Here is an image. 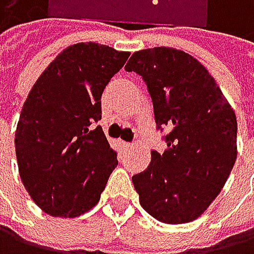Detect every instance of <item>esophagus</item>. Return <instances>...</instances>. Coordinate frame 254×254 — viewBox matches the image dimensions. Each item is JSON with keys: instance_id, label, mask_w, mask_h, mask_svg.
I'll use <instances>...</instances> for the list:
<instances>
[{"instance_id": "34e87169", "label": "esophagus", "mask_w": 254, "mask_h": 254, "mask_svg": "<svg viewBox=\"0 0 254 254\" xmlns=\"http://www.w3.org/2000/svg\"><path fill=\"white\" fill-rule=\"evenodd\" d=\"M122 146H123L125 150H128V148H131V146H132V143H129V142H122Z\"/></svg>"}]
</instances>
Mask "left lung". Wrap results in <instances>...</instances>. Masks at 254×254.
Masks as SVG:
<instances>
[{
	"mask_svg": "<svg viewBox=\"0 0 254 254\" xmlns=\"http://www.w3.org/2000/svg\"><path fill=\"white\" fill-rule=\"evenodd\" d=\"M142 76L167 150L151 151L132 176L143 209L156 220L189 223L220 193L237 158L236 114L214 78L190 54L156 47L135 51L125 67Z\"/></svg>",
	"mask_w": 254,
	"mask_h": 254,
	"instance_id": "8db88e82",
	"label": "left lung"
}]
</instances>
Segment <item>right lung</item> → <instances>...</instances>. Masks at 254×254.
I'll list each match as a JSON object with an SVG mask.
<instances>
[{
	"label": "right lung",
	"mask_w": 254,
	"mask_h": 254,
	"mask_svg": "<svg viewBox=\"0 0 254 254\" xmlns=\"http://www.w3.org/2000/svg\"><path fill=\"white\" fill-rule=\"evenodd\" d=\"M129 53L93 42L65 48L35 81L15 131L20 178L43 212L73 219L100 201L117 153L101 126V95Z\"/></svg>",
	"instance_id": "right-lung-1"
}]
</instances>
